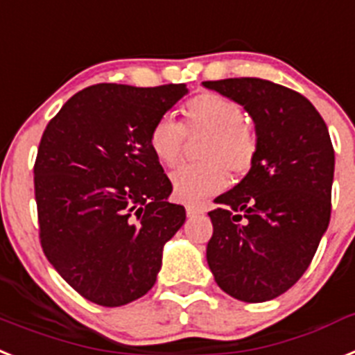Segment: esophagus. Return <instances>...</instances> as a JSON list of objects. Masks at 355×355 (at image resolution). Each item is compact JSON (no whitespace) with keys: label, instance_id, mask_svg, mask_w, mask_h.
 <instances>
[{"label":"esophagus","instance_id":"obj_1","mask_svg":"<svg viewBox=\"0 0 355 355\" xmlns=\"http://www.w3.org/2000/svg\"><path fill=\"white\" fill-rule=\"evenodd\" d=\"M205 211H207V208L199 207V205H189V207H187V215H189V217H196V215L205 214Z\"/></svg>","mask_w":355,"mask_h":355}]
</instances>
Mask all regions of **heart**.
Returning a JSON list of instances; mask_svg holds the SVG:
<instances>
[{"mask_svg": "<svg viewBox=\"0 0 355 355\" xmlns=\"http://www.w3.org/2000/svg\"><path fill=\"white\" fill-rule=\"evenodd\" d=\"M193 165L181 166L172 175L174 196L183 202H201L228 184V172L244 175L255 163V131L244 122L241 105L219 93H199L181 107V122L159 118L150 129L148 147L166 168L181 162L187 138H201Z\"/></svg>", "mask_w": 355, "mask_h": 355, "instance_id": "heart-1", "label": "heart"}]
</instances>
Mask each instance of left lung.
<instances>
[{
  "label": "left lung",
  "instance_id": "8db88e82",
  "mask_svg": "<svg viewBox=\"0 0 355 355\" xmlns=\"http://www.w3.org/2000/svg\"><path fill=\"white\" fill-rule=\"evenodd\" d=\"M246 109L257 157L244 180L208 211L207 260L233 298H277L307 271L329 228L334 148L323 118L304 95L262 78L202 83Z\"/></svg>",
  "mask_w": 355,
  "mask_h": 355
}]
</instances>
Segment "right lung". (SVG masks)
Returning a JSON list of instances; mask_svg holds the SVG:
<instances>
[{"label":"right lung","mask_w":355,"mask_h":355,"mask_svg":"<svg viewBox=\"0 0 355 355\" xmlns=\"http://www.w3.org/2000/svg\"><path fill=\"white\" fill-rule=\"evenodd\" d=\"M187 84H96L78 91L42 132L33 184L39 237L78 295L120 307L153 289L163 246L187 219L168 202L148 135Z\"/></svg>","instance_id":"add662e5"}]
</instances>
